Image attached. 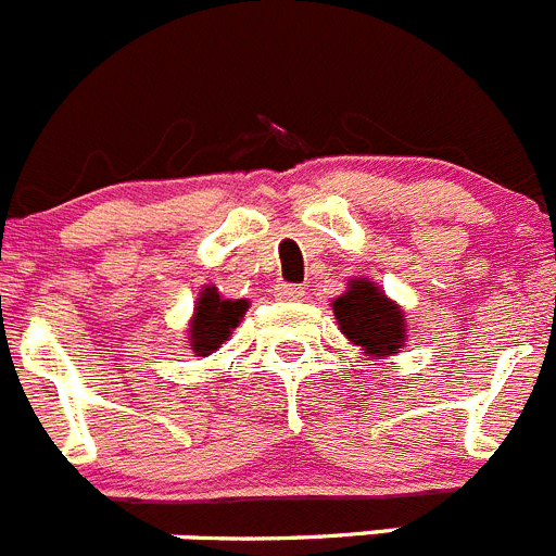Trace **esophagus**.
<instances>
[{
    "instance_id": "1",
    "label": "esophagus",
    "mask_w": 556,
    "mask_h": 556,
    "mask_svg": "<svg viewBox=\"0 0 556 556\" xmlns=\"http://www.w3.org/2000/svg\"><path fill=\"white\" fill-rule=\"evenodd\" d=\"M274 295H277L279 302H302L304 288H299V285H277Z\"/></svg>"
}]
</instances>
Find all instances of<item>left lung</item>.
Instances as JSON below:
<instances>
[{
  "instance_id": "8db88e82",
  "label": "left lung",
  "mask_w": 556,
  "mask_h": 556,
  "mask_svg": "<svg viewBox=\"0 0 556 556\" xmlns=\"http://www.w3.org/2000/svg\"><path fill=\"white\" fill-rule=\"evenodd\" d=\"M331 313L345 340L370 359L401 354L408 340L403 307L367 277L351 279L345 293L331 302Z\"/></svg>"
}]
</instances>
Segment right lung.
Wrapping results in <instances>:
<instances>
[{
	"label": "right lung",
	"instance_id": "obj_1",
	"mask_svg": "<svg viewBox=\"0 0 556 556\" xmlns=\"http://www.w3.org/2000/svg\"><path fill=\"white\" fill-rule=\"evenodd\" d=\"M249 309L247 299H225L214 285H205L194 302V315L189 320V349L194 356H211L230 340L232 329L243 320Z\"/></svg>",
	"mask_w": 556,
	"mask_h": 556
}]
</instances>
